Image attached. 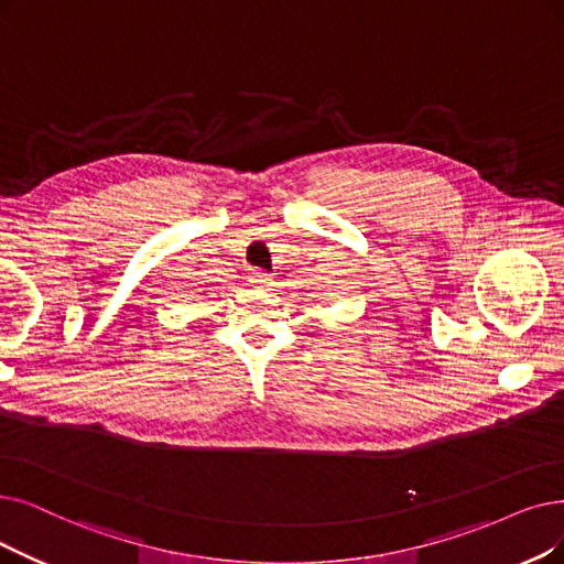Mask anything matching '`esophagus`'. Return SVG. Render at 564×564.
<instances>
[{
    "label": "esophagus",
    "mask_w": 564,
    "mask_h": 564,
    "mask_svg": "<svg viewBox=\"0 0 564 564\" xmlns=\"http://www.w3.org/2000/svg\"><path fill=\"white\" fill-rule=\"evenodd\" d=\"M247 278H250L252 284H259V286H270V284H273V275L265 273V270H261V268H252L250 275H247Z\"/></svg>",
    "instance_id": "esophagus-1"
}]
</instances>
